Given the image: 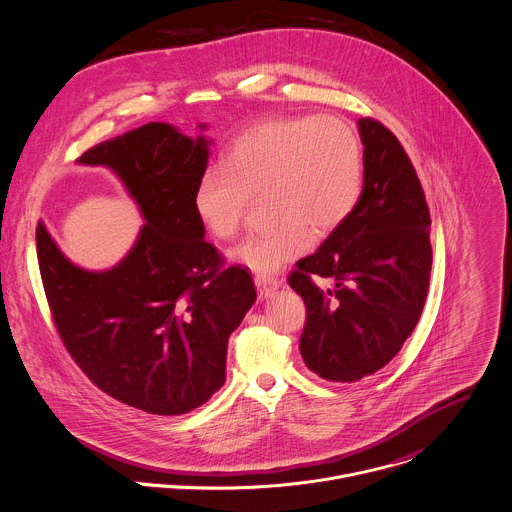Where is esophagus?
<instances>
[{"label": "esophagus", "instance_id": "1", "mask_svg": "<svg viewBox=\"0 0 512 512\" xmlns=\"http://www.w3.org/2000/svg\"><path fill=\"white\" fill-rule=\"evenodd\" d=\"M255 285L261 297H273V293L279 289V279L271 275H255Z\"/></svg>", "mask_w": 512, "mask_h": 512}]
</instances>
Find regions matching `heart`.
Listing matches in <instances>:
<instances>
[{
	"label": "heart",
	"mask_w": 512,
	"mask_h": 512,
	"mask_svg": "<svg viewBox=\"0 0 512 512\" xmlns=\"http://www.w3.org/2000/svg\"><path fill=\"white\" fill-rule=\"evenodd\" d=\"M363 147L343 119L273 117L233 139L221 167L197 181L193 205L217 239H233L249 213L251 197L265 193L273 223L247 235L231 259L269 275L327 237L355 211L363 195Z\"/></svg>",
	"instance_id": "1"
}]
</instances>
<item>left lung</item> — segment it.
<instances>
[{"instance_id":"left-lung-1","label":"left lung","mask_w":512,"mask_h":512,"mask_svg":"<svg viewBox=\"0 0 512 512\" xmlns=\"http://www.w3.org/2000/svg\"><path fill=\"white\" fill-rule=\"evenodd\" d=\"M359 131V205L287 279L307 307L303 361L333 383L373 375L401 351L421 319L433 265L429 205L407 151L373 117L359 119ZM315 278L334 287L323 292Z\"/></svg>"}]
</instances>
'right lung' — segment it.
<instances>
[{
    "label": "right lung",
    "instance_id": "right-lung-1",
    "mask_svg": "<svg viewBox=\"0 0 512 512\" xmlns=\"http://www.w3.org/2000/svg\"><path fill=\"white\" fill-rule=\"evenodd\" d=\"M207 143L147 123L79 157L111 167L147 221L113 269L75 267L41 221L35 229L45 299L67 353L103 393L151 415H185L223 387L229 335L257 299L249 271L225 267L203 239L193 195Z\"/></svg>",
    "mask_w": 512,
    "mask_h": 512
}]
</instances>
